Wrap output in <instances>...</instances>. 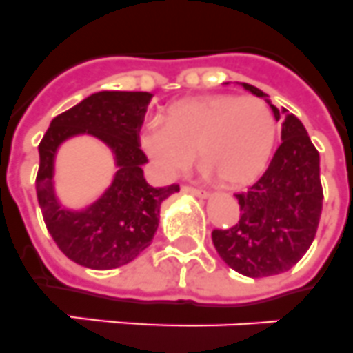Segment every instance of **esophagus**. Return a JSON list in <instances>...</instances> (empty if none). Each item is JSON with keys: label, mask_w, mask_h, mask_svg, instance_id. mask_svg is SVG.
I'll return each mask as SVG.
<instances>
[{"label": "esophagus", "mask_w": 353, "mask_h": 353, "mask_svg": "<svg viewBox=\"0 0 353 353\" xmlns=\"http://www.w3.org/2000/svg\"><path fill=\"white\" fill-rule=\"evenodd\" d=\"M183 192H188V194H194L197 197H208L210 192L208 190H203V188H195V186H183Z\"/></svg>", "instance_id": "obj_1"}]
</instances>
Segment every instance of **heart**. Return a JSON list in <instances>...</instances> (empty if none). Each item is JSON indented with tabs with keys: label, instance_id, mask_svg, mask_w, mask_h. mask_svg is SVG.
Listing matches in <instances>:
<instances>
[{
	"label": "heart",
	"instance_id": "heart-1",
	"mask_svg": "<svg viewBox=\"0 0 353 353\" xmlns=\"http://www.w3.org/2000/svg\"><path fill=\"white\" fill-rule=\"evenodd\" d=\"M276 132V118L263 100L213 94L174 103L163 121H145L140 143L161 176H176L197 149L210 172L222 183L239 186L265 168Z\"/></svg>",
	"mask_w": 353,
	"mask_h": 353
}]
</instances>
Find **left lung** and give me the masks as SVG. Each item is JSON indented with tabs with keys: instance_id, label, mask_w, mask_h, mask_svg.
<instances>
[{
	"instance_id": "8db88e82",
	"label": "left lung",
	"mask_w": 353,
	"mask_h": 353,
	"mask_svg": "<svg viewBox=\"0 0 353 353\" xmlns=\"http://www.w3.org/2000/svg\"><path fill=\"white\" fill-rule=\"evenodd\" d=\"M242 85L256 97H268L254 85ZM271 109L276 120H283V141L268 170L248 190L235 194L239 221L212 232L221 259L251 278L280 274L298 263L316 236L323 208L318 150L292 112Z\"/></svg>"
}]
</instances>
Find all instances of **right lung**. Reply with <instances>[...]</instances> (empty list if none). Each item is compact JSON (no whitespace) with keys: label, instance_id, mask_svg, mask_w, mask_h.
Here are the masks:
<instances>
[{"label":"right lung","instance_id":"add662e5","mask_svg":"<svg viewBox=\"0 0 353 353\" xmlns=\"http://www.w3.org/2000/svg\"><path fill=\"white\" fill-rule=\"evenodd\" d=\"M152 94L145 91H100L55 117L39 143L35 192L44 224L59 250L90 269H114L149 248L158 230L159 208L179 185L152 188L145 181L140 129ZM91 134L109 144L117 158V176L90 209L60 208L52 194V158L57 147L75 134Z\"/></svg>","mask_w":353,"mask_h":353}]
</instances>
